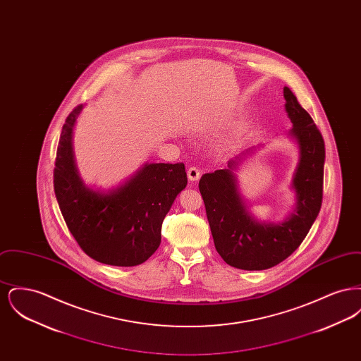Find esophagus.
<instances>
[{
	"label": "esophagus",
	"instance_id": "esophagus-1",
	"mask_svg": "<svg viewBox=\"0 0 361 361\" xmlns=\"http://www.w3.org/2000/svg\"><path fill=\"white\" fill-rule=\"evenodd\" d=\"M187 173H188L189 181H192V183H195L200 178V171L197 168H189Z\"/></svg>",
	"mask_w": 361,
	"mask_h": 361
}]
</instances>
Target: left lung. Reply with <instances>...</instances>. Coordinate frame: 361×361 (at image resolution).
<instances>
[{
    "label": "left lung",
    "instance_id": "1",
    "mask_svg": "<svg viewBox=\"0 0 361 361\" xmlns=\"http://www.w3.org/2000/svg\"><path fill=\"white\" fill-rule=\"evenodd\" d=\"M283 94L292 123L288 137L299 153L290 185L295 195L290 214L280 222L261 221L240 192L237 171L264 145L247 149L228 161L226 169L206 173L199 181L215 249L228 265L238 269H268L291 256L306 238L322 204L324 137L288 86H284Z\"/></svg>",
    "mask_w": 361,
    "mask_h": 361
}]
</instances>
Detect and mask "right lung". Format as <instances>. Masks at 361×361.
Wrapping results in <instances>:
<instances>
[{
    "label": "right lung",
    "instance_id": "right-lung-1",
    "mask_svg": "<svg viewBox=\"0 0 361 361\" xmlns=\"http://www.w3.org/2000/svg\"><path fill=\"white\" fill-rule=\"evenodd\" d=\"M84 105L63 124L56 150L54 190L70 233L89 257L115 267H135L161 243V226L187 187L184 164L146 162L112 188L87 185L80 176L73 131Z\"/></svg>",
    "mask_w": 361,
    "mask_h": 361
}]
</instances>
